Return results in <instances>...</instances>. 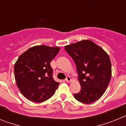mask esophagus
Returning <instances> with one entry per match:
<instances>
[{
    "mask_svg": "<svg viewBox=\"0 0 126 126\" xmlns=\"http://www.w3.org/2000/svg\"><path fill=\"white\" fill-rule=\"evenodd\" d=\"M65 81H66L67 83H70L71 81V78L69 76H67L66 78V79H65Z\"/></svg>",
    "mask_w": 126,
    "mask_h": 126,
    "instance_id": "obj_1",
    "label": "esophagus"
}]
</instances>
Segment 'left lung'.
<instances>
[{"instance_id": "left-lung-1", "label": "left lung", "mask_w": 126, "mask_h": 126, "mask_svg": "<svg viewBox=\"0 0 126 126\" xmlns=\"http://www.w3.org/2000/svg\"><path fill=\"white\" fill-rule=\"evenodd\" d=\"M64 48L75 62L81 85L80 92L74 94V98L86 104L98 100L107 88L112 76L107 53L88 40L66 45Z\"/></svg>"}]
</instances>
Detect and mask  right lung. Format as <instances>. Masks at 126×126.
<instances>
[{
	"mask_svg": "<svg viewBox=\"0 0 126 126\" xmlns=\"http://www.w3.org/2000/svg\"><path fill=\"white\" fill-rule=\"evenodd\" d=\"M60 50L58 47L37 45L22 53L14 65L19 90L28 100L36 103L52 97L60 83L53 78L50 62Z\"/></svg>",
	"mask_w": 126,
	"mask_h": 126,
	"instance_id": "add662e5",
	"label": "right lung"
}]
</instances>
